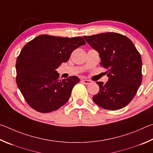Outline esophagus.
Listing matches in <instances>:
<instances>
[{
  "label": "esophagus",
  "instance_id": "1",
  "mask_svg": "<svg viewBox=\"0 0 153 153\" xmlns=\"http://www.w3.org/2000/svg\"><path fill=\"white\" fill-rule=\"evenodd\" d=\"M82 83H84L85 85H89L92 82L91 81H89V80H87V79L82 80Z\"/></svg>",
  "mask_w": 153,
  "mask_h": 153
}]
</instances>
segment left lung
<instances>
[{"instance_id":"left-lung-1","label":"left lung","mask_w":153,"mask_h":153,"mask_svg":"<svg viewBox=\"0 0 153 153\" xmlns=\"http://www.w3.org/2000/svg\"><path fill=\"white\" fill-rule=\"evenodd\" d=\"M83 37L97 51L100 64L108 70V82H96L100 91L93 97V101L109 110L124 108L134 97L142 82L140 53L128 37L117 33L108 32Z\"/></svg>"}]
</instances>
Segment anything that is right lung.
Masks as SVG:
<instances>
[{"label":"right lung","mask_w":153,"mask_h":153,"mask_svg":"<svg viewBox=\"0 0 153 153\" xmlns=\"http://www.w3.org/2000/svg\"><path fill=\"white\" fill-rule=\"evenodd\" d=\"M86 42L81 37L40 35L23 48L16 62L17 87L28 105L37 111L49 113L68 101L76 76L59 79L56 71L68 60L71 53Z\"/></svg>","instance_id":"add662e5"}]
</instances>
